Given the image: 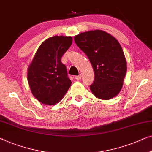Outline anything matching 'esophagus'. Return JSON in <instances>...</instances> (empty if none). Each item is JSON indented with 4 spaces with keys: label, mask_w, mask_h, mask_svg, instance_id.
I'll return each instance as SVG.
<instances>
[{
    "label": "esophagus",
    "mask_w": 152,
    "mask_h": 152,
    "mask_svg": "<svg viewBox=\"0 0 152 152\" xmlns=\"http://www.w3.org/2000/svg\"><path fill=\"white\" fill-rule=\"evenodd\" d=\"M75 78L76 80H80L81 78V75H77L75 77Z\"/></svg>",
    "instance_id": "1"
}]
</instances>
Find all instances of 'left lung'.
Masks as SVG:
<instances>
[{
	"instance_id": "obj_1",
	"label": "left lung",
	"mask_w": 152,
	"mask_h": 152,
	"mask_svg": "<svg viewBox=\"0 0 152 152\" xmlns=\"http://www.w3.org/2000/svg\"><path fill=\"white\" fill-rule=\"evenodd\" d=\"M77 47L86 54L94 72L90 86L96 98L109 100L121 90L127 61L117 39L102 30L88 31L74 37Z\"/></svg>"
}]
</instances>
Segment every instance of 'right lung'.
<instances>
[{
    "label": "right lung",
    "mask_w": 152,
    "mask_h": 152,
    "mask_svg": "<svg viewBox=\"0 0 152 152\" xmlns=\"http://www.w3.org/2000/svg\"><path fill=\"white\" fill-rule=\"evenodd\" d=\"M71 36H55L41 44L27 70V80L34 97L53 105L62 99L71 87L61 57L72 45Z\"/></svg>",
    "instance_id": "1"
}]
</instances>
